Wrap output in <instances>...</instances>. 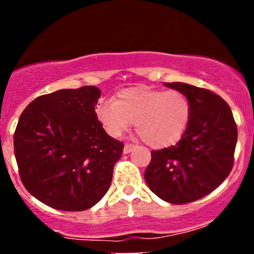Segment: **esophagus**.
I'll list each match as a JSON object with an SVG mask.
<instances>
[{
  "label": "esophagus",
  "mask_w": 254,
  "mask_h": 254,
  "mask_svg": "<svg viewBox=\"0 0 254 254\" xmlns=\"http://www.w3.org/2000/svg\"><path fill=\"white\" fill-rule=\"evenodd\" d=\"M134 147H135L134 143H125V146H124V153L131 152V151L134 150Z\"/></svg>",
  "instance_id": "obj_1"
}]
</instances>
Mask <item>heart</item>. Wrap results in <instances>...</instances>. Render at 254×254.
Masks as SVG:
<instances>
[{"instance_id": "heart-1", "label": "heart", "mask_w": 254, "mask_h": 254, "mask_svg": "<svg viewBox=\"0 0 254 254\" xmlns=\"http://www.w3.org/2000/svg\"><path fill=\"white\" fill-rule=\"evenodd\" d=\"M96 115L112 137H119L132 122L146 143L155 148L175 145L188 129L190 99L179 91L132 87L114 99H99Z\"/></svg>"}]
</instances>
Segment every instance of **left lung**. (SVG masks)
<instances>
[{
    "label": "left lung",
    "instance_id": "obj_1",
    "mask_svg": "<svg viewBox=\"0 0 254 254\" xmlns=\"http://www.w3.org/2000/svg\"><path fill=\"white\" fill-rule=\"evenodd\" d=\"M165 84L190 99V122L177 145L151 151L145 181L165 201L191 203L211 193L231 172L237 125L229 104L214 92L182 82Z\"/></svg>",
    "mask_w": 254,
    "mask_h": 254
}]
</instances>
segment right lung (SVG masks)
<instances>
[{
	"instance_id": "right-lung-1",
	"label": "right lung",
	"mask_w": 254,
	"mask_h": 254,
	"mask_svg": "<svg viewBox=\"0 0 254 254\" xmlns=\"http://www.w3.org/2000/svg\"><path fill=\"white\" fill-rule=\"evenodd\" d=\"M99 97L94 86L60 89L30 102L18 120L13 143L22 183L54 209H89L111 186L124 143L97 119Z\"/></svg>"
}]
</instances>
